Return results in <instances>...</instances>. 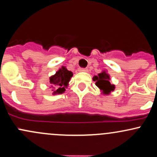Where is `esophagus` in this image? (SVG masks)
Here are the masks:
<instances>
[{
    "label": "esophagus",
    "instance_id": "1",
    "mask_svg": "<svg viewBox=\"0 0 157 157\" xmlns=\"http://www.w3.org/2000/svg\"><path fill=\"white\" fill-rule=\"evenodd\" d=\"M79 71H82V72H87L88 71V69L87 68H79Z\"/></svg>",
    "mask_w": 157,
    "mask_h": 157
}]
</instances>
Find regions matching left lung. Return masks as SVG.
Here are the masks:
<instances>
[{"label": "left lung", "instance_id": "8db88e82", "mask_svg": "<svg viewBox=\"0 0 157 157\" xmlns=\"http://www.w3.org/2000/svg\"><path fill=\"white\" fill-rule=\"evenodd\" d=\"M93 80L95 81V85L101 90L105 95H109L110 92L114 90V85L110 83V75L105 71H103L97 76H94Z\"/></svg>", "mask_w": 157, "mask_h": 157}]
</instances>
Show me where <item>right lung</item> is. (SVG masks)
I'll list each match as a JSON object with an SVG mask.
<instances>
[{
  "label": "right lung",
  "instance_id": "1",
  "mask_svg": "<svg viewBox=\"0 0 157 157\" xmlns=\"http://www.w3.org/2000/svg\"><path fill=\"white\" fill-rule=\"evenodd\" d=\"M73 76V73L69 71L65 67L62 66L54 75L49 77V83L52 90L53 95L62 94L65 91V88L68 86L71 78Z\"/></svg>",
  "mask_w": 157,
  "mask_h": 157
}]
</instances>
